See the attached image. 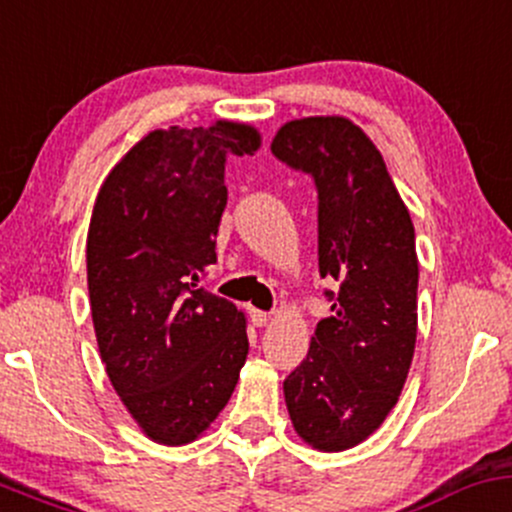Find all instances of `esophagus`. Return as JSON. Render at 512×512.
<instances>
[{"label":"esophagus","mask_w":512,"mask_h":512,"mask_svg":"<svg viewBox=\"0 0 512 512\" xmlns=\"http://www.w3.org/2000/svg\"><path fill=\"white\" fill-rule=\"evenodd\" d=\"M268 312H263V310H254V307H249V320L256 324V327H263V324L268 322Z\"/></svg>","instance_id":"34e87169"}]
</instances>
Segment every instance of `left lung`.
Returning a JSON list of instances; mask_svg holds the SVG:
<instances>
[{"mask_svg": "<svg viewBox=\"0 0 512 512\" xmlns=\"http://www.w3.org/2000/svg\"><path fill=\"white\" fill-rule=\"evenodd\" d=\"M273 156L317 190L320 276L332 317L283 381L295 432L342 452L378 430L398 403L417 337V254L408 207L371 139L344 117L280 126Z\"/></svg>", "mask_w": 512, "mask_h": 512, "instance_id": "left-lung-1", "label": "left lung"}]
</instances>
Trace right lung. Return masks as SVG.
Here are the masks:
<instances>
[{"label":"right lung","mask_w":512,"mask_h":512,"mask_svg":"<svg viewBox=\"0 0 512 512\" xmlns=\"http://www.w3.org/2000/svg\"><path fill=\"white\" fill-rule=\"evenodd\" d=\"M254 126L144 136L104 180L87 234L97 346L119 398L161 444H188L232 398L249 354L244 312L200 285L217 261L229 156L254 153Z\"/></svg>","instance_id":"add662e5"}]
</instances>
